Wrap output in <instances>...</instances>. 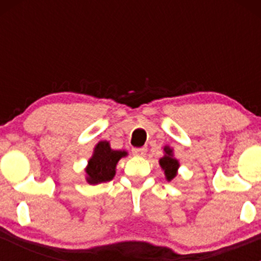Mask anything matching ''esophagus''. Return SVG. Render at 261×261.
I'll use <instances>...</instances> for the list:
<instances>
[{
  "instance_id": "obj_1",
  "label": "esophagus",
  "mask_w": 261,
  "mask_h": 261,
  "mask_svg": "<svg viewBox=\"0 0 261 261\" xmlns=\"http://www.w3.org/2000/svg\"><path fill=\"white\" fill-rule=\"evenodd\" d=\"M131 151H133V154L136 155V156H144V155L146 154L147 149L146 147H134Z\"/></svg>"
}]
</instances>
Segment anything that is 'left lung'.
Segmentation results:
<instances>
[{"instance_id":"obj_1","label":"left lung","mask_w":261,"mask_h":261,"mask_svg":"<svg viewBox=\"0 0 261 261\" xmlns=\"http://www.w3.org/2000/svg\"><path fill=\"white\" fill-rule=\"evenodd\" d=\"M164 151L167 155H165V156H163L162 159L159 160V163H160V165H162L163 169H164L167 179L172 180L173 178L177 175V169H178V167H179V163H178L177 159H174V158H173V155H172L173 150L170 149V147L165 146Z\"/></svg>"}]
</instances>
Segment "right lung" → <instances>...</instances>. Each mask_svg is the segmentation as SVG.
<instances>
[{"instance_id": "obj_1", "label": "right lung", "mask_w": 261, "mask_h": 261, "mask_svg": "<svg viewBox=\"0 0 261 261\" xmlns=\"http://www.w3.org/2000/svg\"><path fill=\"white\" fill-rule=\"evenodd\" d=\"M126 154V151L112 150L107 141H99L86 169L88 183L98 184L111 180L115 175L116 164Z\"/></svg>"}]
</instances>
